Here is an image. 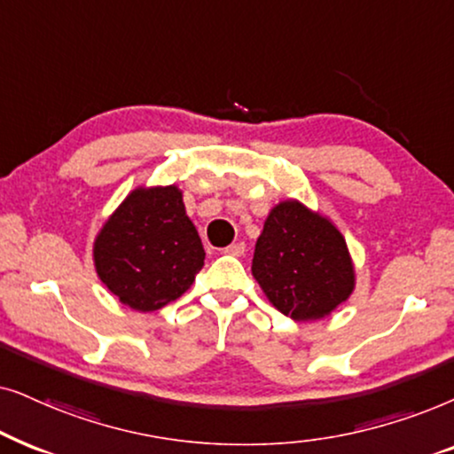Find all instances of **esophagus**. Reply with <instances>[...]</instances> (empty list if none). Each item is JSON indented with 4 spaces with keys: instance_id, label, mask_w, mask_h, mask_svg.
<instances>
[{
    "instance_id": "1",
    "label": "esophagus",
    "mask_w": 454,
    "mask_h": 454,
    "mask_svg": "<svg viewBox=\"0 0 454 454\" xmlns=\"http://www.w3.org/2000/svg\"><path fill=\"white\" fill-rule=\"evenodd\" d=\"M245 251H247L245 243H234V245L226 247V249H223V253H228V255H234V257H243Z\"/></svg>"
}]
</instances>
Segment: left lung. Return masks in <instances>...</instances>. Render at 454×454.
I'll return each mask as SVG.
<instances>
[{
  "label": "left lung",
  "mask_w": 454,
  "mask_h": 454,
  "mask_svg": "<svg viewBox=\"0 0 454 454\" xmlns=\"http://www.w3.org/2000/svg\"><path fill=\"white\" fill-rule=\"evenodd\" d=\"M251 271L270 303L294 322L324 319L355 290V263L342 232L297 199L270 209Z\"/></svg>",
  "instance_id": "8db88e82"
}]
</instances>
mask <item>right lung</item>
<instances>
[{"mask_svg":"<svg viewBox=\"0 0 454 454\" xmlns=\"http://www.w3.org/2000/svg\"><path fill=\"white\" fill-rule=\"evenodd\" d=\"M205 251L176 184L137 186L97 232L99 280L130 309L151 313L183 297Z\"/></svg>","mask_w":454,"mask_h":454,"instance_id":"1","label":"right lung"}]
</instances>
